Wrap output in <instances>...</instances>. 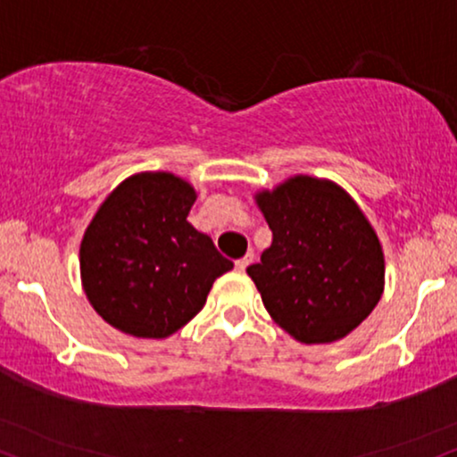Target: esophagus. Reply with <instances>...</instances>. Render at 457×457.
<instances>
[{
    "instance_id": "34e87169",
    "label": "esophagus",
    "mask_w": 457,
    "mask_h": 457,
    "mask_svg": "<svg viewBox=\"0 0 457 457\" xmlns=\"http://www.w3.org/2000/svg\"><path fill=\"white\" fill-rule=\"evenodd\" d=\"M252 261H254V254H252V252H247V254H245L244 258H239V261L235 262V269H237L239 273H244L245 269H247V264H250Z\"/></svg>"
}]
</instances>
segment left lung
I'll list each match as a JSON object with an SVG mask.
<instances>
[{
  "instance_id": "1",
  "label": "left lung",
  "mask_w": 457,
  "mask_h": 457,
  "mask_svg": "<svg viewBox=\"0 0 457 457\" xmlns=\"http://www.w3.org/2000/svg\"><path fill=\"white\" fill-rule=\"evenodd\" d=\"M254 199L273 241L247 275L273 322L307 345L347 337L384 295V250L369 218L339 184L312 176Z\"/></svg>"
}]
</instances>
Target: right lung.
I'll use <instances>...</instances> for the list:
<instances>
[{"instance_id":"1","label":"right lung","mask_w":457,"mask_h":457,"mask_svg":"<svg viewBox=\"0 0 457 457\" xmlns=\"http://www.w3.org/2000/svg\"><path fill=\"white\" fill-rule=\"evenodd\" d=\"M196 190L169 171L127 178L99 205L80 244L82 288L95 312L127 335L165 339L205 305L233 269L188 222Z\"/></svg>"}]
</instances>
